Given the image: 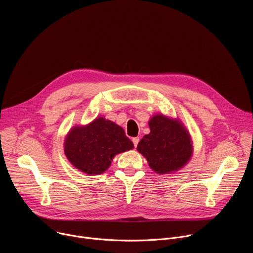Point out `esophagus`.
<instances>
[{
  "label": "esophagus",
  "instance_id": "34e87169",
  "mask_svg": "<svg viewBox=\"0 0 253 253\" xmlns=\"http://www.w3.org/2000/svg\"><path fill=\"white\" fill-rule=\"evenodd\" d=\"M132 141H133L134 146L136 147V146L138 145V142H139V137H134V138H132Z\"/></svg>",
  "mask_w": 253,
  "mask_h": 253
}]
</instances>
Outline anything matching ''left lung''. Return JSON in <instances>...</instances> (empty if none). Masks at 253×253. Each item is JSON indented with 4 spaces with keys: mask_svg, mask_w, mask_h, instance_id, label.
Wrapping results in <instances>:
<instances>
[{
    "mask_svg": "<svg viewBox=\"0 0 253 253\" xmlns=\"http://www.w3.org/2000/svg\"><path fill=\"white\" fill-rule=\"evenodd\" d=\"M150 133L138 143L137 150L157 173L167 174L182 168L192 154L191 140L186 129L177 120L163 115L154 116Z\"/></svg>",
    "mask_w": 253,
    "mask_h": 253,
    "instance_id": "1",
    "label": "left lung"
}]
</instances>
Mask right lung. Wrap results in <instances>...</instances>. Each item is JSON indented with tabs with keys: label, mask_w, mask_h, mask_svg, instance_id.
Wrapping results in <instances>:
<instances>
[{
	"label": "right lung",
	"mask_w": 253,
	"mask_h": 253,
	"mask_svg": "<svg viewBox=\"0 0 253 253\" xmlns=\"http://www.w3.org/2000/svg\"><path fill=\"white\" fill-rule=\"evenodd\" d=\"M133 147L123 128L102 117L87 126L74 127L65 140L68 160L80 171L93 175L106 171L116 154Z\"/></svg>",
	"instance_id": "add662e5"
}]
</instances>
